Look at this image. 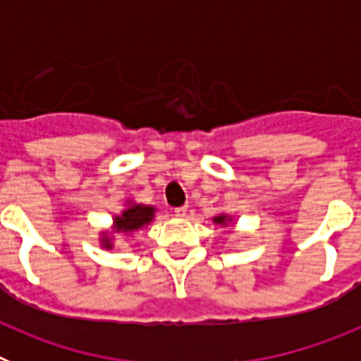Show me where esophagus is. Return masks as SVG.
Segmentation results:
<instances>
[{
	"label": "esophagus",
	"instance_id": "1",
	"mask_svg": "<svg viewBox=\"0 0 361 361\" xmlns=\"http://www.w3.org/2000/svg\"><path fill=\"white\" fill-rule=\"evenodd\" d=\"M186 213H188L186 206H180V208H175V215H177V216H186Z\"/></svg>",
	"mask_w": 361,
	"mask_h": 361
}]
</instances>
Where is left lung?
I'll return each mask as SVG.
<instances>
[{"instance_id": "left-lung-1", "label": "left lung", "mask_w": 361, "mask_h": 361, "mask_svg": "<svg viewBox=\"0 0 361 361\" xmlns=\"http://www.w3.org/2000/svg\"><path fill=\"white\" fill-rule=\"evenodd\" d=\"M213 222L219 226H222V228H226L228 224H231L233 222V216L231 215H226V213H220V215L213 216Z\"/></svg>"}]
</instances>
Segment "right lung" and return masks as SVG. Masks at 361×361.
<instances>
[{
  "label": "right lung",
  "instance_id": "right-lung-1",
  "mask_svg": "<svg viewBox=\"0 0 361 361\" xmlns=\"http://www.w3.org/2000/svg\"><path fill=\"white\" fill-rule=\"evenodd\" d=\"M155 219V208L148 204H137L133 200H128L126 209L121 212V215L114 216V224L110 231H101V245L104 250H114V233H124V235H132L139 231L145 226H148Z\"/></svg>",
  "mask_w": 361,
  "mask_h": 361
}]
</instances>
